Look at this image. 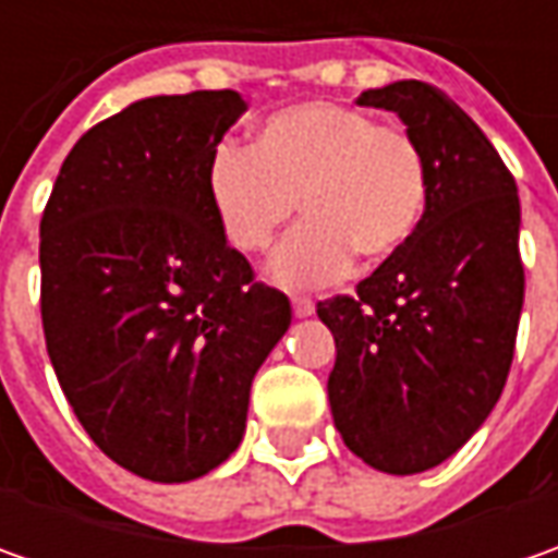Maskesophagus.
Segmentation results:
<instances>
[{"label":"esophagus","mask_w":558,"mask_h":558,"mask_svg":"<svg viewBox=\"0 0 558 558\" xmlns=\"http://www.w3.org/2000/svg\"><path fill=\"white\" fill-rule=\"evenodd\" d=\"M291 311H294V316H311L313 301L311 298H304V294H298V298H291Z\"/></svg>","instance_id":"esophagus-1"}]
</instances>
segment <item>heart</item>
<instances>
[{
	"instance_id": "obj_1",
	"label": "heart",
	"mask_w": 558,
	"mask_h": 558,
	"mask_svg": "<svg viewBox=\"0 0 558 558\" xmlns=\"http://www.w3.org/2000/svg\"><path fill=\"white\" fill-rule=\"evenodd\" d=\"M207 195L223 239L242 254L267 251L301 202L307 220L272 257V276L326 286L354 254L385 264L407 247L428 204V163L407 126L344 101H304L272 114L254 148L220 142Z\"/></svg>"
}]
</instances>
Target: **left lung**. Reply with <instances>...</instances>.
Returning a JSON list of instances; mask_svg holds the SVG:
<instances>
[{
    "label": "left lung",
    "instance_id": "left-lung-1",
    "mask_svg": "<svg viewBox=\"0 0 558 558\" xmlns=\"http://www.w3.org/2000/svg\"><path fill=\"white\" fill-rule=\"evenodd\" d=\"M397 111L428 163V204L407 247L354 294L316 304L335 338L329 407L348 450L416 475L453 457L500 400L515 354L525 267L519 192L497 148L422 80L360 96Z\"/></svg>",
    "mask_w": 558,
    "mask_h": 558
}]
</instances>
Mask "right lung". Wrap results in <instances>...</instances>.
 <instances>
[{
    "mask_svg": "<svg viewBox=\"0 0 558 558\" xmlns=\"http://www.w3.org/2000/svg\"><path fill=\"white\" fill-rule=\"evenodd\" d=\"M232 89L133 101L86 130L39 220V311L58 385L105 457L192 482L245 435L254 373L291 326L226 245L207 161Z\"/></svg>",
    "mask_w": 558,
    "mask_h": 558,
    "instance_id": "right-lung-1",
    "label": "right lung"
}]
</instances>
